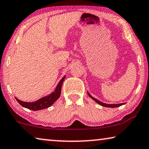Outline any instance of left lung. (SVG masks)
Wrapping results in <instances>:
<instances>
[{"label": "left lung", "instance_id": "obj_1", "mask_svg": "<svg viewBox=\"0 0 149 149\" xmlns=\"http://www.w3.org/2000/svg\"><path fill=\"white\" fill-rule=\"evenodd\" d=\"M88 93V95H89V96L91 98L93 99V100L95 101H96L97 103H99V104L101 105H102V106H103V107H117L121 106V105L124 104V103H120V104H107V103H103V102H101L100 101L97 100V99L93 97H92L91 95L89 93Z\"/></svg>", "mask_w": 149, "mask_h": 149}]
</instances>
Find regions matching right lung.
<instances>
[{
  "instance_id": "add662e5",
  "label": "right lung",
  "mask_w": 149,
  "mask_h": 149,
  "mask_svg": "<svg viewBox=\"0 0 149 149\" xmlns=\"http://www.w3.org/2000/svg\"><path fill=\"white\" fill-rule=\"evenodd\" d=\"M64 79H65V76L60 80V81L59 82L58 84L55 91L49 95L48 96L41 98L38 101H34V102H25V101H20L17 98L15 99L21 106L29 109H31V110L33 111H38L40 110V109L48 108V107H50L51 105L60 97V93H61L62 85Z\"/></svg>"
}]
</instances>
